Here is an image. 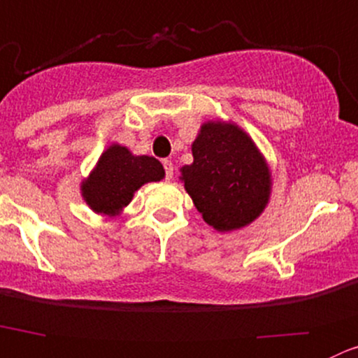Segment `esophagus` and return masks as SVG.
Returning a JSON list of instances; mask_svg holds the SVG:
<instances>
[{
    "label": "esophagus",
    "instance_id": "obj_1",
    "mask_svg": "<svg viewBox=\"0 0 358 358\" xmlns=\"http://www.w3.org/2000/svg\"><path fill=\"white\" fill-rule=\"evenodd\" d=\"M162 166H164L166 180H171V178H173V162L166 159V161H162Z\"/></svg>",
    "mask_w": 358,
    "mask_h": 358
}]
</instances>
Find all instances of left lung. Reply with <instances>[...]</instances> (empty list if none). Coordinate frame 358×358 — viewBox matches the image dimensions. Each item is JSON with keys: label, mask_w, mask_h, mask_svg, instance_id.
Masks as SVG:
<instances>
[{"label": "left lung", "mask_w": 358, "mask_h": 358, "mask_svg": "<svg viewBox=\"0 0 358 358\" xmlns=\"http://www.w3.org/2000/svg\"><path fill=\"white\" fill-rule=\"evenodd\" d=\"M194 162L180 169L182 182L204 222L220 232L252 224L271 196V171L239 126L210 120L192 143Z\"/></svg>", "instance_id": "8db88e82"}]
</instances>
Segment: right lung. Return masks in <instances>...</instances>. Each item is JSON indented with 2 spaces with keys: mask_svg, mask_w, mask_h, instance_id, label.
Wrapping results in <instances>:
<instances>
[{
  "mask_svg": "<svg viewBox=\"0 0 358 358\" xmlns=\"http://www.w3.org/2000/svg\"><path fill=\"white\" fill-rule=\"evenodd\" d=\"M164 168L150 155H133L127 147L110 145L91 175L82 182V196L96 213L115 217L148 182H161Z\"/></svg>",
  "mask_w": 358,
  "mask_h": 358,
  "instance_id": "1",
  "label": "right lung"
}]
</instances>
